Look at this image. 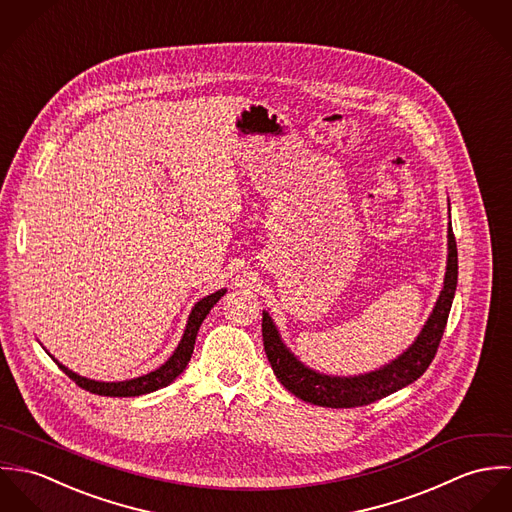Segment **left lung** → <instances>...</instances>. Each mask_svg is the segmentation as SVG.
I'll use <instances>...</instances> for the list:
<instances>
[{
	"instance_id": "left-lung-1",
	"label": "left lung",
	"mask_w": 512,
	"mask_h": 512,
	"mask_svg": "<svg viewBox=\"0 0 512 512\" xmlns=\"http://www.w3.org/2000/svg\"><path fill=\"white\" fill-rule=\"evenodd\" d=\"M447 238H449L447 240V248H449L447 272H445L443 290L439 293L434 313L430 315L416 343L402 357H398L390 365L382 366L374 372L341 378V376L319 374L301 365L286 349V345L282 343L276 331V325L272 323L270 315L264 311L262 313L264 351L268 355L274 374L286 386V390H290L293 396L315 406L357 408V406L372 404L418 380L438 353L439 341L443 337L449 309L457 288V244L451 230V222H449Z\"/></svg>"
}]
</instances>
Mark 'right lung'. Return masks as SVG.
<instances>
[{"label": "right lung", "mask_w": 512, "mask_h": 512, "mask_svg": "<svg viewBox=\"0 0 512 512\" xmlns=\"http://www.w3.org/2000/svg\"><path fill=\"white\" fill-rule=\"evenodd\" d=\"M224 295V290H220L217 293H211L207 295L205 299H201L191 315H189V321H187V329H185V335L179 343V347L175 349V353L171 355V359L165 363V365L159 366L157 370L144 374L140 378H132V380H126V382H96V380H88L84 376H78L74 374L73 370H69L67 366L57 363L59 368L73 380L74 384H78L80 388L92 392V394H100V396H118V398H128V396H142L147 392H153V390H159L167 384H171L183 370L185 366L189 365L191 361V355H193V347H195V339H197V333H199V327L203 323V319L209 315V311L213 309V305L219 301L220 297Z\"/></svg>", "instance_id": "add662e5"}]
</instances>
